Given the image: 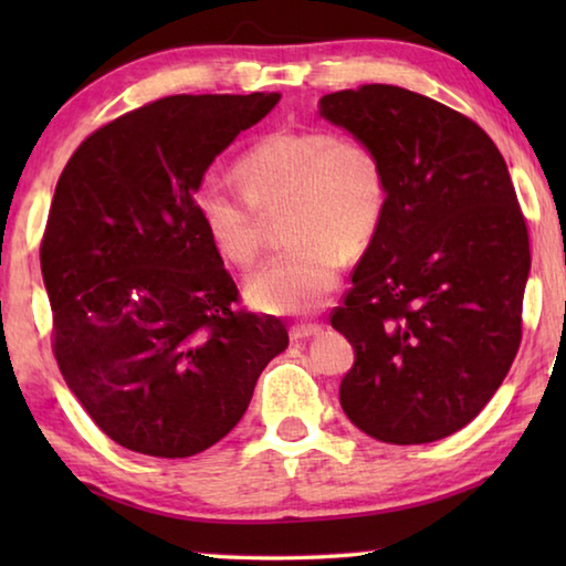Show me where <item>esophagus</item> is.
Segmentation results:
<instances>
[{"mask_svg":"<svg viewBox=\"0 0 566 566\" xmlns=\"http://www.w3.org/2000/svg\"><path fill=\"white\" fill-rule=\"evenodd\" d=\"M322 332V324H294V327L290 329V334H292V339L296 342V339H306V337H314V334H319Z\"/></svg>","mask_w":566,"mask_h":566,"instance_id":"34e87169","label":"esophagus"}]
</instances>
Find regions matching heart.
Returning <instances> with one entry per match:
<instances>
[{"mask_svg":"<svg viewBox=\"0 0 566 566\" xmlns=\"http://www.w3.org/2000/svg\"><path fill=\"white\" fill-rule=\"evenodd\" d=\"M242 189L207 177L195 212L229 262L247 266L262 247L264 217L284 209L292 239L247 282L254 306L276 314L317 310L339 280L344 249L361 252L387 212V169L361 137L324 127L280 129L256 139L234 165Z\"/></svg>","mask_w":566,"mask_h":566,"instance_id":"1","label":"heart"}]
</instances>
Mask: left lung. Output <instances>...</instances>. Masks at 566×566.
<instances>
[{
  "label": "left lung",
  "instance_id": "obj_1",
  "mask_svg": "<svg viewBox=\"0 0 566 566\" xmlns=\"http://www.w3.org/2000/svg\"><path fill=\"white\" fill-rule=\"evenodd\" d=\"M319 114L379 149L389 185L332 310L354 347L342 409L379 442H437L484 409L522 342L532 254L510 169L476 122L391 84L324 94Z\"/></svg>",
  "mask_w": 566,
  "mask_h": 566
}]
</instances>
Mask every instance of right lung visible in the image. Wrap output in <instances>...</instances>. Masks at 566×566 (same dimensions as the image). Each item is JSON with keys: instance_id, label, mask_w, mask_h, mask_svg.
Wrapping results in <instances>:
<instances>
[{"instance_id": "1", "label": "right lung", "mask_w": 566, "mask_h": 566, "mask_svg": "<svg viewBox=\"0 0 566 566\" xmlns=\"http://www.w3.org/2000/svg\"><path fill=\"white\" fill-rule=\"evenodd\" d=\"M282 94H175L92 132L66 161L40 262L60 371L104 434L181 459L217 444L290 334L237 310L195 189Z\"/></svg>"}]
</instances>
